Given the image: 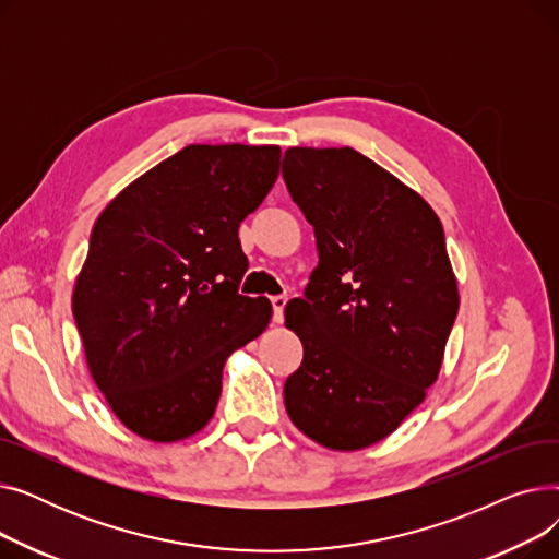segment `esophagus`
I'll return each mask as SVG.
<instances>
[{"mask_svg": "<svg viewBox=\"0 0 559 559\" xmlns=\"http://www.w3.org/2000/svg\"><path fill=\"white\" fill-rule=\"evenodd\" d=\"M285 304H287L285 297H272V308H274V321H276V324H281V321H283Z\"/></svg>", "mask_w": 559, "mask_h": 559, "instance_id": "34e87169", "label": "esophagus"}]
</instances>
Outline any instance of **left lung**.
<instances>
[{
  "instance_id": "left-lung-1",
  "label": "left lung",
  "mask_w": 559,
  "mask_h": 559,
  "mask_svg": "<svg viewBox=\"0 0 559 559\" xmlns=\"http://www.w3.org/2000/svg\"><path fill=\"white\" fill-rule=\"evenodd\" d=\"M283 179L314 226L319 264L285 324L304 344L285 409L331 451L392 435L442 369L460 308L428 201L350 146H289Z\"/></svg>"
}]
</instances>
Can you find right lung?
I'll use <instances>...</instances> for the list:
<instances>
[{"mask_svg":"<svg viewBox=\"0 0 559 559\" xmlns=\"http://www.w3.org/2000/svg\"><path fill=\"white\" fill-rule=\"evenodd\" d=\"M278 165L274 144H190L97 217L72 312L95 385L138 437L171 444L203 430L228 356L267 329L272 304L238 295V228Z\"/></svg>","mask_w":559,"mask_h":559,"instance_id":"1","label":"right lung"}]
</instances>
